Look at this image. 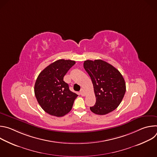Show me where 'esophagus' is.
<instances>
[{"label":"esophagus","mask_w":157,"mask_h":157,"mask_svg":"<svg viewBox=\"0 0 157 157\" xmlns=\"http://www.w3.org/2000/svg\"><path fill=\"white\" fill-rule=\"evenodd\" d=\"M85 94H86V93H85L84 89H81V91H80V94H81L82 96H85Z\"/></svg>","instance_id":"esophagus-1"}]
</instances>
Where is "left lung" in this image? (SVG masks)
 <instances>
[{
    "label": "left lung",
    "instance_id": "obj_1",
    "mask_svg": "<svg viewBox=\"0 0 157 157\" xmlns=\"http://www.w3.org/2000/svg\"><path fill=\"white\" fill-rule=\"evenodd\" d=\"M84 68L91 79L96 98L95 105L90 107L91 110L98 115H105L114 110L126 91L121 73L102 59L84 61Z\"/></svg>",
    "mask_w": 157,
    "mask_h": 157
}]
</instances>
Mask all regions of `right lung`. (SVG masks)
<instances>
[{
	"label": "right lung",
	"instance_id": "right-lung-1",
	"mask_svg": "<svg viewBox=\"0 0 157 157\" xmlns=\"http://www.w3.org/2000/svg\"><path fill=\"white\" fill-rule=\"evenodd\" d=\"M75 63L70 59H58L39 74L35 84V95L47 113L62 117L71 110L78 95L70 90L63 78Z\"/></svg>",
	"mask_w": 157,
	"mask_h": 157
}]
</instances>
